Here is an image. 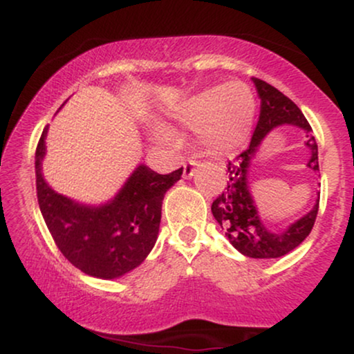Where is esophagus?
<instances>
[{
  "mask_svg": "<svg viewBox=\"0 0 354 354\" xmlns=\"http://www.w3.org/2000/svg\"><path fill=\"white\" fill-rule=\"evenodd\" d=\"M196 166H198L196 158L191 156L189 160L185 163V169H183V176H185V178L194 176V173H196Z\"/></svg>",
  "mask_w": 354,
  "mask_h": 354,
  "instance_id": "34e87169",
  "label": "esophagus"
}]
</instances>
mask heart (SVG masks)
<instances>
[{
	"label": "heart",
	"mask_w": 354,
	"mask_h": 354,
	"mask_svg": "<svg viewBox=\"0 0 354 354\" xmlns=\"http://www.w3.org/2000/svg\"><path fill=\"white\" fill-rule=\"evenodd\" d=\"M253 91L241 81L213 86L183 101L174 118L188 128H200L209 151H228L245 141L254 120Z\"/></svg>",
	"instance_id": "1"
}]
</instances>
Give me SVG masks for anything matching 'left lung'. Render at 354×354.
Returning a JSON list of instances; mask_svg holds the SVG:
<instances>
[{
    "label": "left lung",
    "instance_id": "8db88e82",
    "mask_svg": "<svg viewBox=\"0 0 354 354\" xmlns=\"http://www.w3.org/2000/svg\"><path fill=\"white\" fill-rule=\"evenodd\" d=\"M253 83L261 100V111L256 129L251 138L250 148L238 154L234 163H228V185L225 191L213 201L211 211L218 221V225L225 230L230 243L241 254L248 258H279L288 254L304 241V238L311 233L313 225L316 221L319 206V194L316 205L310 213L296 219L286 230L271 231L261 221L256 208L253 196H251L250 185H248V173L253 163L258 148L265 138L273 131L276 126L293 124L304 129L308 149L311 158L308 161V168L313 171H319L318 165V145L315 136H311V126L296 104L281 91L268 84L266 81L253 78Z\"/></svg>",
    "mask_w": 354,
    "mask_h": 354
}]
</instances>
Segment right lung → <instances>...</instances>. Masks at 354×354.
Masks as SVG:
<instances>
[{
	"label": "right lung",
	"instance_id": "add662e5",
	"mask_svg": "<svg viewBox=\"0 0 354 354\" xmlns=\"http://www.w3.org/2000/svg\"><path fill=\"white\" fill-rule=\"evenodd\" d=\"M48 126L35 156L36 194L43 219L64 258L89 276L120 278L145 261L156 243L165 193L181 178L183 168L158 174L140 165L113 200L83 205L56 193L44 181Z\"/></svg>",
	"mask_w": 354,
	"mask_h": 354
}]
</instances>
